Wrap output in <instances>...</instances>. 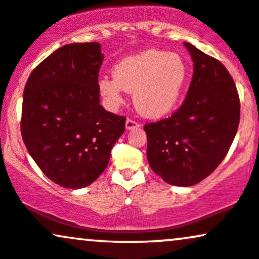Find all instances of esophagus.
Masks as SVG:
<instances>
[{
  "label": "esophagus",
  "mask_w": 259,
  "mask_h": 259,
  "mask_svg": "<svg viewBox=\"0 0 259 259\" xmlns=\"http://www.w3.org/2000/svg\"><path fill=\"white\" fill-rule=\"evenodd\" d=\"M141 127V123L136 122L135 120H131V118H127L126 121V130H135V128H139Z\"/></svg>",
  "instance_id": "obj_1"
}]
</instances>
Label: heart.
Instances as JSON below:
<instances>
[{"label": "heart", "instance_id": "1", "mask_svg": "<svg viewBox=\"0 0 259 259\" xmlns=\"http://www.w3.org/2000/svg\"><path fill=\"white\" fill-rule=\"evenodd\" d=\"M187 63L177 53L147 50L124 57L112 68V76L100 77L98 91L110 109L123 103V92H133L137 111L159 118L178 104L187 84Z\"/></svg>", "mask_w": 259, "mask_h": 259}]
</instances>
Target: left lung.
<instances>
[{
    "label": "left lung",
    "instance_id": "left-lung-1",
    "mask_svg": "<svg viewBox=\"0 0 259 259\" xmlns=\"http://www.w3.org/2000/svg\"><path fill=\"white\" fill-rule=\"evenodd\" d=\"M194 63L181 108L144 126L151 169L166 183L190 187L208 177L226 157L238 132L240 100L226 66L184 42Z\"/></svg>",
    "mask_w": 259,
    "mask_h": 259
}]
</instances>
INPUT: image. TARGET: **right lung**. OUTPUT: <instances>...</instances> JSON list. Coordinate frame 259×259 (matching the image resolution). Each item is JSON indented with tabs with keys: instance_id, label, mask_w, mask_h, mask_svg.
Returning a JSON list of instances; mask_svg holds the SVG:
<instances>
[{
	"instance_id": "right-lung-1",
	"label": "right lung",
	"mask_w": 259,
	"mask_h": 259,
	"mask_svg": "<svg viewBox=\"0 0 259 259\" xmlns=\"http://www.w3.org/2000/svg\"><path fill=\"white\" fill-rule=\"evenodd\" d=\"M98 42L70 44L39 63L27 78L21 136L52 182L68 189L92 184L104 172L126 117L100 105Z\"/></svg>"
}]
</instances>
